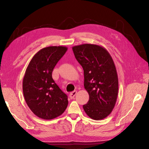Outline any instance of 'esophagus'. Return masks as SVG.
<instances>
[{
  "instance_id": "1",
  "label": "esophagus",
  "mask_w": 149,
  "mask_h": 149,
  "mask_svg": "<svg viewBox=\"0 0 149 149\" xmlns=\"http://www.w3.org/2000/svg\"><path fill=\"white\" fill-rule=\"evenodd\" d=\"M76 93H77V91H72V92L70 93V95H69L70 98L71 99H74V97H75V95H76Z\"/></svg>"
}]
</instances>
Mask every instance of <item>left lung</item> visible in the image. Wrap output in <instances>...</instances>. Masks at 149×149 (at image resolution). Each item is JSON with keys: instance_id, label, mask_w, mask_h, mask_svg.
Listing matches in <instances>:
<instances>
[{"instance_id": "obj_1", "label": "left lung", "mask_w": 149, "mask_h": 149, "mask_svg": "<svg viewBox=\"0 0 149 149\" xmlns=\"http://www.w3.org/2000/svg\"><path fill=\"white\" fill-rule=\"evenodd\" d=\"M77 61L84 70V86L89 100L83 105L87 115L95 120L106 118L116 102L118 79L108 51L102 46L83 44L72 47Z\"/></svg>"}]
</instances>
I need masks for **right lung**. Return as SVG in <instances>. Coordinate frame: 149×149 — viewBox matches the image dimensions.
Returning a JSON list of instances; mask_svg holds the SVG:
<instances>
[{"mask_svg":"<svg viewBox=\"0 0 149 149\" xmlns=\"http://www.w3.org/2000/svg\"><path fill=\"white\" fill-rule=\"evenodd\" d=\"M67 47L50 46L39 50L28 65L23 79L25 100L34 115L51 120L64 113L68 97L53 80L52 73Z\"/></svg>","mask_w":149,"mask_h":149,"instance_id":"obj_1","label":"right lung"}]
</instances>
